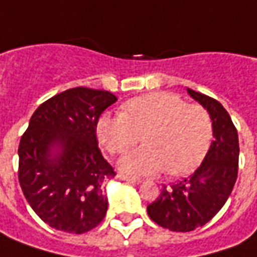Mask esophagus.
I'll use <instances>...</instances> for the list:
<instances>
[{"label":"esophagus","mask_w":257,"mask_h":257,"mask_svg":"<svg viewBox=\"0 0 257 257\" xmlns=\"http://www.w3.org/2000/svg\"><path fill=\"white\" fill-rule=\"evenodd\" d=\"M118 177L122 179V181L131 182V184H139L141 182V178H135V177H129V175H123V174H119Z\"/></svg>","instance_id":"34e87169"}]
</instances>
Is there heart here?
<instances>
[{"label":"heart","mask_w":257,"mask_h":257,"mask_svg":"<svg viewBox=\"0 0 257 257\" xmlns=\"http://www.w3.org/2000/svg\"><path fill=\"white\" fill-rule=\"evenodd\" d=\"M97 135L111 154L126 153L143 136L146 146L122 157V171L152 175L166 170L170 175H184L207 153L213 121L202 105L188 104L174 93L157 91L129 100L123 114H104Z\"/></svg>","instance_id":"obj_1"}]
</instances>
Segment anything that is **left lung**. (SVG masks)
Segmentation results:
<instances>
[{
    "mask_svg": "<svg viewBox=\"0 0 257 257\" xmlns=\"http://www.w3.org/2000/svg\"><path fill=\"white\" fill-rule=\"evenodd\" d=\"M196 101L209 111L213 135L203 163L188 178L164 185L147 214L163 228L189 232L209 222L221 210L238 177V132L227 110L216 98L188 89Z\"/></svg>",
    "mask_w": 257,
    "mask_h": 257,
    "instance_id": "8db88e82",
    "label": "left lung"
}]
</instances>
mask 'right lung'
Returning <instances> with one entry per match:
<instances>
[{"mask_svg":"<svg viewBox=\"0 0 257 257\" xmlns=\"http://www.w3.org/2000/svg\"><path fill=\"white\" fill-rule=\"evenodd\" d=\"M115 101L110 91L73 87L40 104L30 118L18 149V178L30 207L50 227L85 234L105 217L103 186L115 171L98 149L96 129Z\"/></svg>","mask_w":257,"mask_h":257,"instance_id":"obj_1","label":"right lung"}]
</instances>
